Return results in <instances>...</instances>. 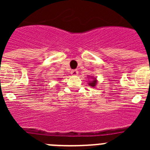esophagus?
<instances>
[{"label":"esophagus","instance_id":"esophagus-1","mask_svg":"<svg viewBox=\"0 0 150 150\" xmlns=\"http://www.w3.org/2000/svg\"><path fill=\"white\" fill-rule=\"evenodd\" d=\"M71 74H72L73 76H76L78 74V71L76 70H72L71 71Z\"/></svg>","mask_w":150,"mask_h":150}]
</instances>
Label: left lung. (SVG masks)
<instances>
[{
    "label": "left lung",
    "instance_id": "left-lung-1",
    "mask_svg": "<svg viewBox=\"0 0 150 150\" xmlns=\"http://www.w3.org/2000/svg\"><path fill=\"white\" fill-rule=\"evenodd\" d=\"M90 77L91 78V81H89V83H88V85H89L90 86H92V87H95V86L97 85V83H98V80L96 79V78L95 77H93V76H90ZM89 78V77H88Z\"/></svg>",
    "mask_w": 150,
    "mask_h": 150
}]
</instances>
